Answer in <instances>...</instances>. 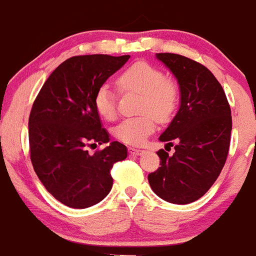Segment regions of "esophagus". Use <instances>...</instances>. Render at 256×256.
<instances>
[{
	"label": "esophagus",
	"instance_id": "34e87169",
	"mask_svg": "<svg viewBox=\"0 0 256 256\" xmlns=\"http://www.w3.org/2000/svg\"><path fill=\"white\" fill-rule=\"evenodd\" d=\"M128 152L132 155H140L143 152V150H140V149H137V148H132V146H130L128 148Z\"/></svg>",
	"mask_w": 256,
	"mask_h": 256
}]
</instances>
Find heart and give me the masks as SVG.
I'll return each instance as SVG.
<instances>
[{"label": "heart", "instance_id": "obj_1", "mask_svg": "<svg viewBox=\"0 0 256 256\" xmlns=\"http://www.w3.org/2000/svg\"><path fill=\"white\" fill-rule=\"evenodd\" d=\"M122 90L140 94V112L136 118L126 119L114 128V136L126 144L140 146L156 128V119L165 122L171 119L179 102V88L173 79L166 78L158 67L138 61L128 66L116 79ZM96 110L106 120L116 116V96L110 85L98 88L94 98Z\"/></svg>", "mask_w": 256, "mask_h": 256}]
</instances>
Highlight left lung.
I'll list each match as a JSON object with an SVG mask.
<instances>
[{
	"label": "left lung",
	"mask_w": 256,
	"mask_h": 256,
	"mask_svg": "<svg viewBox=\"0 0 256 256\" xmlns=\"http://www.w3.org/2000/svg\"><path fill=\"white\" fill-rule=\"evenodd\" d=\"M156 58L168 67L180 90V106L158 140L174 152L160 149V167L148 176L158 198L188 204L204 195L219 177L230 146L231 110L224 89L204 64L171 52Z\"/></svg>",
	"instance_id": "obj_1"
}]
</instances>
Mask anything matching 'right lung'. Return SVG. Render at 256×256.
I'll return each instance as SVG.
<instances>
[{
	"label": "right lung",
	"mask_w": 256,
	"mask_h": 256,
	"mask_svg": "<svg viewBox=\"0 0 256 256\" xmlns=\"http://www.w3.org/2000/svg\"><path fill=\"white\" fill-rule=\"evenodd\" d=\"M128 58L104 54L67 58L34 100L28 118L31 162L46 189L64 206L88 208L102 201L113 185L112 167L128 156L116 140L94 154L88 148L110 142L94 98Z\"/></svg>",
	"instance_id": "right-lung-1"
}]
</instances>
